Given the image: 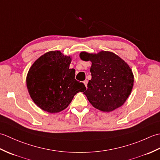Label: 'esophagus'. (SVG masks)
<instances>
[{
  "label": "esophagus",
  "mask_w": 160,
  "mask_h": 160,
  "mask_svg": "<svg viewBox=\"0 0 160 160\" xmlns=\"http://www.w3.org/2000/svg\"><path fill=\"white\" fill-rule=\"evenodd\" d=\"M84 85H85L86 86V87H87V83H88V80H84Z\"/></svg>",
  "instance_id": "1"
}]
</instances>
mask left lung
<instances>
[{"label":"left lung","mask_w":160,"mask_h":160,"mask_svg":"<svg viewBox=\"0 0 160 160\" xmlns=\"http://www.w3.org/2000/svg\"><path fill=\"white\" fill-rule=\"evenodd\" d=\"M80 57L92 62L91 79L84 92L89 102L104 112L121 107L133 86V74L128 64L115 53L104 51L98 54L81 52Z\"/></svg>","instance_id":"8db88e82"}]
</instances>
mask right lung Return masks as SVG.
<instances>
[{"label": "right lung", "mask_w": 160, "mask_h": 160, "mask_svg": "<svg viewBox=\"0 0 160 160\" xmlns=\"http://www.w3.org/2000/svg\"><path fill=\"white\" fill-rule=\"evenodd\" d=\"M71 59L58 51L40 56L29 70L27 87L32 99L42 110L51 113L66 108L78 92L86 87L75 79V69H69Z\"/></svg>", "instance_id": "obj_1"}]
</instances>
